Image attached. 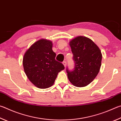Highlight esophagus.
Masks as SVG:
<instances>
[{"mask_svg": "<svg viewBox=\"0 0 121 121\" xmlns=\"http://www.w3.org/2000/svg\"><path fill=\"white\" fill-rule=\"evenodd\" d=\"M62 63H63V65H64V66H65V67H66V65H67V62L65 61H63V62H62Z\"/></svg>", "mask_w": 121, "mask_h": 121, "instance_id": "obj_1", "label": "esophagus"}]
</instances>
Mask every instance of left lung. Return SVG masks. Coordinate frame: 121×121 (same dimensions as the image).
I'll return each mask as SVG.
<instances>
[{
    "label": "left lung",
    "mask_w": 121,
    "mask_h": 121,
    "mask_svg": "<svg viewBox=\"0 0 121 121\" xmlns=\"http://www.w3.org/2000/svg\"><path fill=\"white\" fill-rule=\"evenodd\" d=\"M75 63L74 70L67 69L70 82L76 87H85L97 76L102 63V54L91 39L78 36L69 42Z\"/></svg>",
    "instance_id": "left-lung-1"
}]
</instances>
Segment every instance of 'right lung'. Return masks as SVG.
<instances>
[{
	"instance_id": "right-lung-1",
	"label": "right lung",
	"mask_w": 121,
	"mask_h": 121,
	"mask_svg": "<svg viewBox=\"0 0 121 121\" xmlns=\"http://www.w3.org/2000/svg\"><path fill=\"white\" fill-rule=\"evenodd\" d=\"M51 41L42 39L26 50L23 59L24 70L33 84L45 89L54 84L59 72L65 69L62 63L56 60Z\"/></svg>"
}]
</instances>
